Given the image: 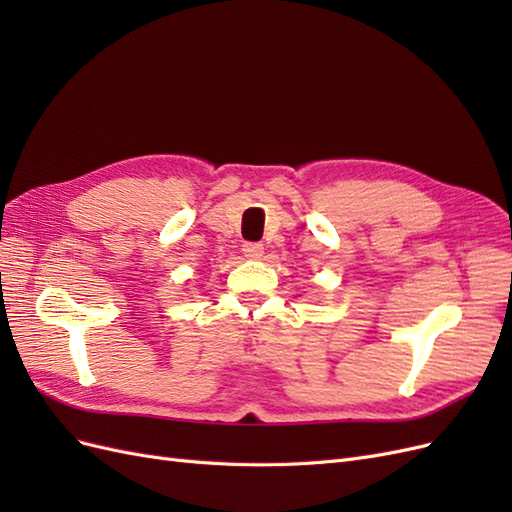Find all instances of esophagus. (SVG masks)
<instances>
[{
  "mask_svg": "<svg viewBox=\"0 0 512 512\" xmlns=\"http://www.w3.org/2000/svg\"><path fill=\"white\" fill-rule=\"evenodd\" d=\"M241 250L247 258H252V260H258L262 254H265V247H262V243H258V241H245L241 245Z\"/></svg>",
  "mask_w": 512,
  "mask_h": 512,
  "instance_id": "34e87169",
  "label": "esophagus"
}]
</instances>
